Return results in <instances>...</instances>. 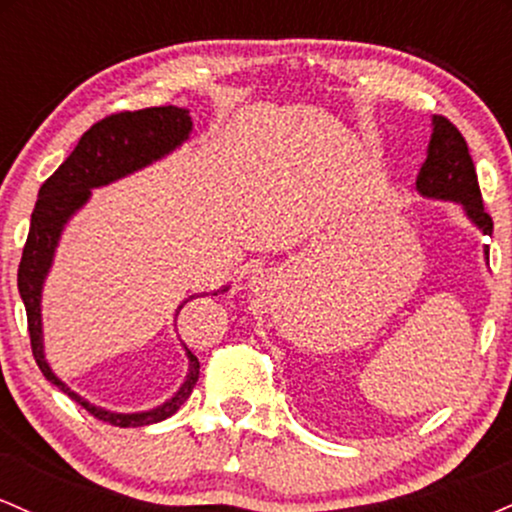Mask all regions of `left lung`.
<instances>
[{
  "label": "left lung",
  "instance_id": "8db88e82",
  "mask_svg": "<svg viewBox=\"0 0 512 512\" xmlns=\"http://www.w3.org/2000/svg\"><path fill=\"white\" fill-rule=\"evenodd\" d=\"M416 187L421 195L440 197L460 202L467 216L484 231V236L493 233V219L486 214L484 199H481L477 168H474L469 146L462 132L448 117H433V137L428 144V156L419 170ZM489 250V245H486Z\"/></svg>",
  "mask_w": 512,
  "mask_h": 512
}]
</instances>
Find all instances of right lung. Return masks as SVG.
<instances>
[{"instance_id": "right-lung-1", "label": "right lung", "mask_w": 512, "mask_h": 512, "mask_svg": "<svg viewBox=\"0 0 512 512\" xmlns=\"http://www.w3.org/2000/svg\"><path fill=\"white\" fill-rule=\"evenodd\" d=\"M192 129V120L187 110L175 108V105H158V108L144 110H120V113L105 115L96 125H91L81 134L79 144L64 158V163L48 180L40 185L38 202L31 214V228H28L26 245L21 252L19 264V293L26 305L28 334H31V351L40 373L50 380L52 385L67 392L76 404H81L93 419L105 421L110 426H146L156 421L168 419L178 411L185 399L195 390L199 378V361L192 351L190 356V375L185 385L170 402L154 411L144 414H110V411L93 407L74 395L57 375L52 373L48 361L43 356V332H40V286H43L45 274H48L52 252H55L57 238L64 221L74 214L81 204L91 195V187L105 185V182L122 178L132 170L156 161L170 149H175L182 139H187ZM197 298V296H192Z\"/></svg>"}]
</instances>
